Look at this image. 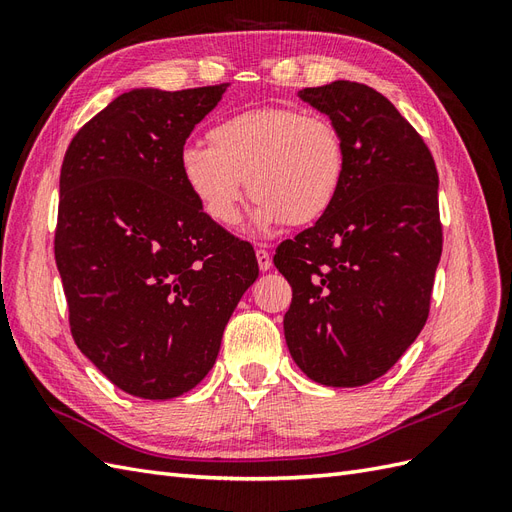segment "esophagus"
Wrapping results in <instances>:
<instances>
[{
	"label": "esophagus",
	"instance_id": "obj_1",
	"mask_svg": "<svg viewBox=\"0 0 512 512\" xmlns=\"http://www.w3.org/2000/svg\"><path fill=\"white\" fill-rule=\"evenodd\" d=\"M256 260H258V267H260V271H269V269H271V265H273L271 254H269L267 250H262V247H258V250H256Z\"/></svg>",
	"mask_w": 512,
	"mask_h": 512
}]
</instances>
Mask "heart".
I'll return each instance as SVG.
<instances>
[{
  "mask_svg": "<svg viewBox=\"0 0 512 512\" xmlns=\"http://www.w3.org/2000/svg\"><path fill=\"white\" fill-rule=\"evenodd\" d=\"M207 136L209 147L181 149L179 166L200 209L218 226L239 224L245 183L260 230L314 224L342 194L348 147L327 115L262 106L215 123Z\"/></svg>",
  "mask_w": 512,
  "mask_h": 512,
  "instance_id": "1",
  "label": "heart"
}]
</instances>
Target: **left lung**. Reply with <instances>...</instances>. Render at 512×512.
I'll list each match as a JSON object with an SVG mask.
<instances>
[{"label": "left lung", "mask_w": 512, "mask_h": 512, "mask_svg": "<svg viewBox=\"0 0 512 512\" xmlns=\"http://www.w3.org/2000/svg\"><path fill=\"white\" fill-rule=\"evenodd\" d=\"M299 96L342 128L348 173L333 209L275 250L292 286L284 335L307 378L363 386L427 322L442 254L438 170L423 136L380 91L335 81Z\"/></svg>", "instance_id": "left-lung-1"}]
</instances>
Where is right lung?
I'll use <instances>...</instances> for the list:
<instances>
[{"mask_svg": "<svg viewBox=\"0 0 512 512\" xmlns=\"http://www.w3.org/2000/svg\"><path fill=\"white\" fill-rule=\"evenodd\" d=\"M230 83L121 94L61 164L55 262L76 346L121 391L188 393L258 277L254 247L211 222L181 149Z\"/></svg>", "mask_w": 512, "mask_h": 512, "instance_id": "right-lung-1", "label": "right lung"}]
</instances>
